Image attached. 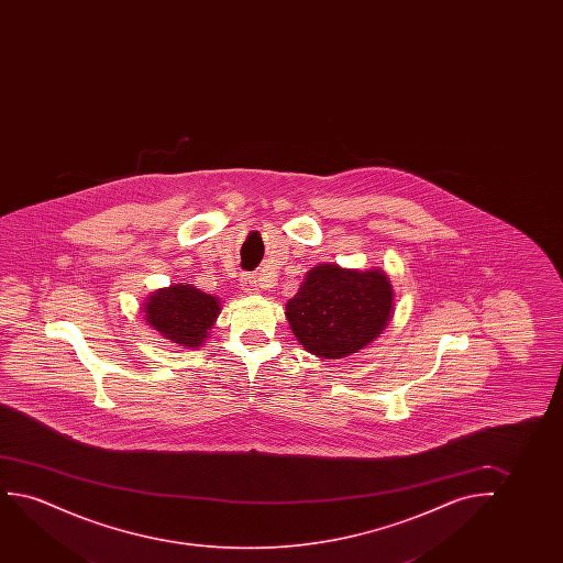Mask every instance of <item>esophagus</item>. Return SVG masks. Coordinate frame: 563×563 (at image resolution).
I'll return each instance as SVG.
<instances>
[{
	"mask_svg": "<svg viewBox=\"0 0 563 563\" xmlns=\"http://www.w3.org/2000/svg\"><path fill=\"white\" fill-rule=\"evenodd\" d=\"M240 286H242V290H246V292H257L260 288H257V278L252 277V275H242L240 278Z\"/></svg>",
	"mask_w": 563,
	"mask_h": 563,
	"instance_id": "esophagus-1",
	"label": "esophagus"
}]
</instances>
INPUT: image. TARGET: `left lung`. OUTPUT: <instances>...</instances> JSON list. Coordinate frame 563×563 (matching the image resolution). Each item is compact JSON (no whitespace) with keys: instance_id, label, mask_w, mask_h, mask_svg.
<instances>
[{"instance_id":"8db88e82","label":"left lung","mask_w":563,"mask_h":563,"mask_svg":"<svg viewBox=\"0 0 563 563\" xmlns=\"http://www.w3.org/2000/svg\"><path fill=\"white\" fill-rule=\"evenodd\" d=\"M393 286L383 271L321 263L286 303V319L309 354L339 360L377 339L393 313Z\"/></svg>"}]
</instances>
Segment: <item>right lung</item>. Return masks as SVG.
I'll return each mask as SVG.
<instances>
[{"instance_id": "add662e5", "label": "right lung", "mask_w": 563, "mask_h": 563, "mask_svg": "<svg viewBox=\"0 0 563 563\" xmlns=\"http://www.w3.org/2000/svg\"><path fill=\"white\" fill-rule=\"evenodd\" d=\"M217 316L219 300L190 285L159 290L146 303L147 323L180 346H200Z\"/></svg>"}]
</instances>
